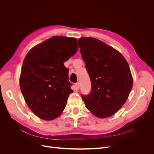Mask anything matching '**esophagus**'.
Returning <instances> with one entry per match:
<instances>
[{
	"label": "esophagus",
	"mask_w": 154,
	"mask_h": 154,
	"mask_svg": "<svg viewBox=\"0 0 154 154\" xmlns=\"http://www.w3.org/2000/svg\"><path fill=\"white\" fill-rule=\"evenodd\" d=\"M75 86H76L77 89H79V88H80V83H79L78 82L76 83H75Z\"/></svg>",
	"instance_id": "esophagus-1"
}]
</instances>
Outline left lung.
I'll list each match as a JSON object with an SVG mask.
<instances>
[{"label":"left lung","instance_id":"obj_1","mask_svg":"<svg viewBox=\"0 0 154 154\" xmlns=\"http://www.w3.org/2000/svg\"><path fill=\"white\" fill-rule=\"evenodd\" d=\"M91 82L89 94L82 95L86 108L100 118H109L122 108L133 85L125 57L118 51L92 37L78 40Z\"/></svg>","mask_w":154,"mask_h":154}]
</instances>
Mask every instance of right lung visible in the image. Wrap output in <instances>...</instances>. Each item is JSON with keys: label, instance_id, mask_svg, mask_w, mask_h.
I'll return each mask as SVG.
<instances>
[{"label": "right lung", "instance_id": "1", "mask_svg": "<svg viewBox=\"0 0 154 154\" xmlns=\"http://www.w3.org/2000/svg\"><path fill=\"white\" fill-rule=\"evenodd\" d=\"M78 48L75 38L54 36L36 45L26 54L20 87L27 105L39 118L53 120L63 111L73 92L69 70L63 63Z\"/></svg>", "mask_w": 154, "mask_h": 154}]
</instances>
